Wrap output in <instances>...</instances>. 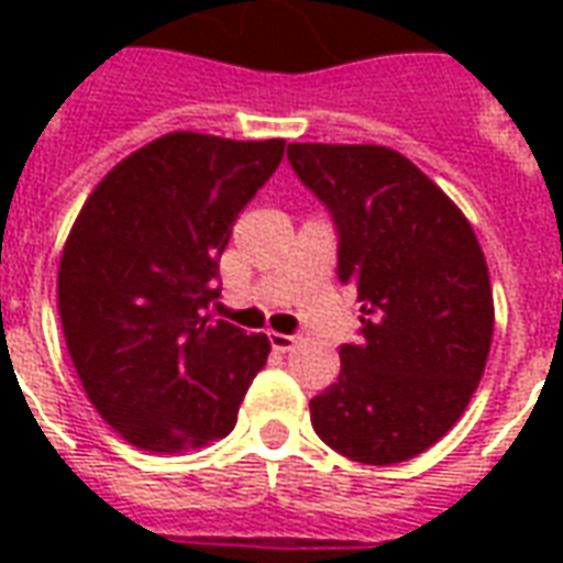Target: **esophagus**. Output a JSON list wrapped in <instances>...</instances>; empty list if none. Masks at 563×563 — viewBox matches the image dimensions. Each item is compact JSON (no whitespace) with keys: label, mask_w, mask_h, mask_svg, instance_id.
I'll list each match as a JSON object with an SVG mask.
<instances>
[{"label":"esophagus","mask_w":563,"mask_h":563,"mask_svg":"<svg viewBox=\"0 0 563 563\" xmlns=\"http://www.w3.org/2000/svg\"><path fill=\"white\" fill-rule=\"evenodd\" d=\"M268 341L274 350H280V353H289L295 343H298V338L295 334H280V331H268Z\"/></svg>","instance_id":"1"}]
</instances>
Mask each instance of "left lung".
I'll list each match as a JSON object with an SVG mask.
<instances>
[{"instance_id":"1","label":"left lung","mask_w":563,"mask_h":563,"mask_svg":"<svg viewBox=\"0 0 563 563\" xmlns=\"http://www.w3.org/2000/svg\"><path fill=\"white\" fill-rule=\"evenodd\" d=\"M298 180L338 229V277L362 341L310 401L313 431L362 464H398L459 422L485 371L495 301L483 246L452 198L398 150L289 144Z\"/></svg>"}]
</instances>
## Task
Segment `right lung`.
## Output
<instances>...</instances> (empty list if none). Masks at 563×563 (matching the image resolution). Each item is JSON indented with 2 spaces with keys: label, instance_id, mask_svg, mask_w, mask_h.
I'll return each instance as SVG.
<instances>
[{
  "label": "right lung",
  "instance_id": "obj_1",
  "mask_svg": "<svg viewBox=\"0 0 563 563\" xmlns=\"http://www.w3.org/2000/svg\"><path fill=\"white\" fill-rule=\"evenodd\" d=\"M283 150L172 132L84 201L59 258V319L87 398L132 446H208L238 422L271 343L208 310L234 220Z\"/></svg>",
  "mask_w": 563,
  "mask_h": 563
}]
</instances>
